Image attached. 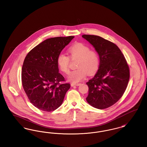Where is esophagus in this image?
<instances>
[{"mask_svg": "<svg viewBox=\"0 0 147 147\" xmlns=\"http://www.w3.org/2000/svg\"><path fill=\"white\" fill-rule=\"evenodd\" d=\"M80 83H71V86H79L80 85Z\"/></svg>", "mask_w": 147, "mask_h": 147, "instance_id": "esophagus-1", "label": "esophagus"}]
</instances>
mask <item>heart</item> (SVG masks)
Returning a JSON list of instances; mask_svg holds the SVG:
<instances>
[{
  "mask_svg": "<svg viewBox=\"0 0 147 147\" xmlns=\"http://www.w3.org/2000/svg\"><path fill=\"white\" fill-rule=\"evenodd\" d=\"M71 59H78L77 70L70 72L68 80L72 83H78L84 80L87 76L94 74L98 69L100 59L98 53L83 43H77L69 49ZM69 57L64 53H60L57 58L59 69L64 73H68Z\"/></svg>",
  "mask_w": 147,
  "mask_h": 147,
  "instance_id": "1",
  "label": "heart"
}]
</instances>
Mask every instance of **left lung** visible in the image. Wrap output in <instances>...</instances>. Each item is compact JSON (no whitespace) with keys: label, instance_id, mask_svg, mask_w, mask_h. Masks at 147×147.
Segmentation results:
<instances>
[{"label":"left lung","instance_id":"obj_1","mask_svg":"<svg viewBox=\"0 0 147 147\" xmlns=\"http://www.w3.org/2000/svg\"><path fill=\"white\" fill-rule=\"evenodd\" d=\"M82 37L94 47L100 58L96 74L86 83L89 87L86 101L98 109H106L117 102L126 90L129 79L128 65L113 43L95 35Z\"/></svg>","mask_w":147,"mask_h":147}]
</instances>
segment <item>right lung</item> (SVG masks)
I'll list each match as a JSON object with an SVG mask.
<instances>
[{"instance_id":"1","label":"right lung","mask_w":147,"mask_h":147,"mask_svg":"<svg viewBox=\"0 0 147 147\" xmlns=\"http://www.w3.org/2000/svg\"><path fill=\"white\" fill-rule=\"evenodd\" d=\"M74 37L47 39L25 58L21 73L23 88L30 102L39 110L51 112L58 109L70 88L69 83L59 85L64 78L59 73L57 58Z\"/></svg>"}]
</instances>
